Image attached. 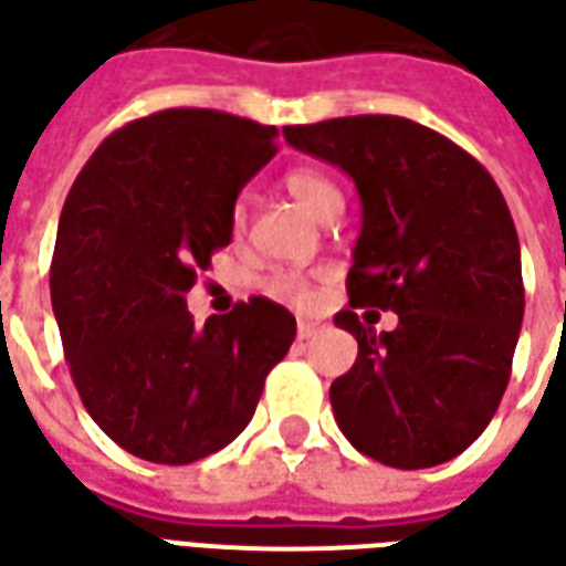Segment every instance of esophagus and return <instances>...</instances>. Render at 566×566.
Returning <instances> with one entry per match:
<instances>
[{
  "mask_svg": "<svg viewBox=\"0 0 566 566\" xmlns=\"http://www.w3.org/2000/svg\"><path fill=\"white\" fill-rule=\"evenodd\" d=\"M318 327H322V324H318V322H310V318H300V322H296V337L310 339L312 334L318 331Z\"/></svg>",
  "mask_w": 566,
  "mask_h": 566,
  "instance_id": "obj_1",
  "label": "esophagus"
}]
</instances>
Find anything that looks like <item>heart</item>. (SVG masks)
I'll return each instance as SVG.
<instances>
[{
	"mask_svg": "<svg viewBox=\"0 0 566 566\" xmlns=\"http://www.w3.org/2000/svg\"><path fill=\"white\" fill-rule=\"evenodd\" d=\"M284 189L294 196L312 217H318V220H327V217H334L343 208V192L339 187L322 171V168H312V165H300V168H291V171L284 174ZM229 227L232 232L239 235L244 229V208L242 205H235L232 208V217H229ZM266 291L272 296H282L287 303H296V306H310L312 300H315V291H312V284H306L300 275H291V272H279V275H272L270 282H266Z\"/></svg>",
	"mask_w": 566,
	"mask_h": 566,
	"instance_id": "b5f03b06",
	"label": "heart"
}]
</instances>
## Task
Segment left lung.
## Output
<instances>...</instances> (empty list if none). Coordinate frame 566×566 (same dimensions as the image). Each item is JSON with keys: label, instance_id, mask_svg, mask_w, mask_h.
Segmentation results:
<instances>
[{"label": "left lung", "instance_id": "obj_1", "mask_svg": "<svg viewBox=\"0 0 566 566\" xmlns=\"http://www.w3.org/2000/svg\"><path fill=\"white\" fill-rule=\"evenodd\" d=\"M284 140L343 168L361 196L352 310L334 318L358 339L355 365L331 386L339 432L392 469L460 457L503 401L524 318L503 192L475 156L401 116L287 125ZM358 305L392 308L399 327L377 335Z\"/></svg>", "mask_w": 566, "mask_h": 566}]
</instances>
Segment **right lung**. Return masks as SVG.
<instances>
[{
    "mask_svg": "<svg viewBox=\"0 0 566 566\" xmlns=\"http://www.w3.org/2000/svg\"><path fill=\"white\" fill-rule=\"evenodd\" d=\"M275 137L220 109H161L109 134L63 201L51 260L63 355L91 420L140 460L227 448L294 343V315L266 296L205 327L187 310Z\"/></svg>",
    "mask_w": 566,
    "mask_h": 566,
    "instance_id": "obj_1",
    "label": "right lung"
}]
</instances>
